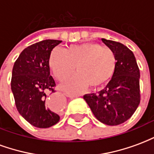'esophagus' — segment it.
<instances>
[{
	"label": "esophagus",
	"mask_w": 154,
	"mask_h": 154,
	"mask_svg": "<svg viewBox=\"0 0 154 154\" xmlns=\"http://www.w3.org/2000/svg\"><path fill=\"white\" fill-rule=\"evenodd\" d=\"M65 96L67 97H69V98H76V97H79L77 95H72V94H65Z\"/></svg>",
	"instance_id": "1"
}]
</instances>
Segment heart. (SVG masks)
<instances>
[{"mask_svg":"<svg viewBox=\"0 0 154 154\" xmlns=\"http://www.w3.org/2000/svg\"><path fill=\"white\" fill-rule=\"evenodd\" d=\"M116 64L113 51L92 42L70 45L65 52L54 48L48 58L51 71L59 81L69 77L77 66L78 73L59 86L67 93L81 92L89 85L94 89L103 87L113 77Z\"/></svg>","mask_w":154,"mask_h":154,"instance_id":"obj_1","label":"heart"}]
</instances>
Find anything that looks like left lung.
I'll return each mask as SVG.
<instances>
[{
    "mask_svg": "<svg viewBox=\"0 0 154 154\" xmlns=\"http://www.w3.org/2000/svg\"><path fill=\"white\" fill-rule=\"evenodd\" d=\"M101 41L116 54V72L103 90L86 94L83 98L99 121L118 125L129 119L139 106L140 73L132 51L116 41Z\"/></svg>",
    "mask_w": 154,
    "mask_h": 154,
    "instance_id": "obj_1",
    "label": "left lung"
}]
</instances>
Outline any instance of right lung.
<instances>
[{"mask_svg":"<svg viewBox=\"0 0 154 154\" xmlns=\"http://www.w3.org/2000/svg\"><path fill=\"white\" fill-rule=\"evenodd\" d=\"M61 40L46 39L29 46L15 61L11 77V91L20 115L37 128H48L60 117L46 103L47 93L55 92L50 76L48 58Z\"/></svg>","mask_w":154,"mask_h":154,"instance_id":"right-lung-1","label":"right lung"}]
</instances>
